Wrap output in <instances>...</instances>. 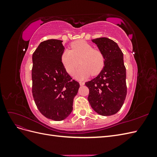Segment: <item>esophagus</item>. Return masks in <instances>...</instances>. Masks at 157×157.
I'll use <instances>...</instances> for the list:
<instances>
[{
	"label": "esophagus",
	"instance_id": "34e87169",
	"mask_svg": "<svg viewBox=\"0 0 157 157\" xmlns=\"http://www.w3.org/2000/svg\"><path fill=\"white\" fill-rule=\"evenodd\" d=\"M79 84H80V86H83V85H84V82H79Z\"/></svg>",
	"mask_w": 157,
	"mask_h": 157
}]
</instances>
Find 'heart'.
<instances>
[{"label":"heart","mask_w":157,"mask_h":157,"mask_svg":"<svg viewBox=\"0 0 157 157\" xmlns=\"http://www.w3.org/2000/svg\"><path fill=\"white\" fill-rule=\"evenodd\" d=\"M71 50L65 49L61 54V63L65 71L72 75L78 64L81 65L75 72V77L82 80L92 74H98L104 66L105 59L101 52L94 49L87 42L80 40L73 42Z\"/></svg>","instance_id":"heart-1"}]
</instances>
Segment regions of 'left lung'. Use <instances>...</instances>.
Listing matches in <instances>:
<instances>
[{
    "label": "left lung",
    "instance_id": "left-lung-1",
    "mask_svg": "<svg viewBox=\"0 0 157 157\" xmlns=\"http://www.w3.org/2000/svg\"><path fill=\"white\" fill-rule=\"evenodd\" d=\"M105 59L96 78L85 83L89 88L88 100L94 111L102 116L115 115L126 96V67L123 53L115 41L106 37L92 39Z\"/></svg>",
    "mask_w": 157,
    "mask_h": 157
}]
</instances>
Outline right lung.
Listing matches in <instances>:
<instances>
[{"mask_svg":"<svg viewBox=\"0 0 157 157\" xmlns=\"http://www.w3.org/2000/svg\"><path fill=\"white\" fill-rule=\"evenodd\" d=\"M62 40L42 42L33 54L32 92L39 111L49 119L60 121L73 111L79 83L73 80L61 63Z\"/></svg>","mask_w":157,"mask_h":157,"instance_id":"obj_1","label":"right lung"}]
</instances>
